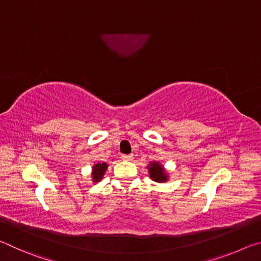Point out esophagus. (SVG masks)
<instances>
[{
	"label": "esophagus",
	"instance_id": "1",
	"mask_svg": "<svg viewBox=\"0 0 261 261\" xmlns=\"http://www.w3.org/2000/svg\"><path fill=\"white\" fill-rule=\"evenodd\" d=\"M122 159L125 161H131L132 159H134V155H132V154H123Z\"/></svg>",
	"mask_w": 261,
	"mask_h": 261
}]
</instances>
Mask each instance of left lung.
<instances>
[{
	"instance_id": "obj_1",
	"label": "left lung",
	"mask_w": 261,
	"mask_h": 261,
	"mask_svg": "<svg viewBox=\"0 0 261 261\" xmlns=\"http://www.w3.org/2000/svg\"><path fill=\"white\" fill-rule=\"evenodd\" d=\"M148 171H149V177L155 182H166L168 180V175L166 170L163 169V167L159 162H151L148 165Z\"/></svg>"
}]
</instances>
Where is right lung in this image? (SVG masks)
Listing matches in <instances>:
<instances>
[{
  "label": "right lung",
  "mask_w": 261,
  "mask_h": 261,
  "mask_svg": "<svg viewBox=\"0 0 261 261\" xmlns=\"http://www.w3.org/2000/svg\"><path fill=\"white\" fill-rule=\"evenodd\" d=\"M107 167L108 165L106 162L96 163V165L93 166V170H92V178H93V182H100V180L102 179Z\"/></svg>",
  "instance_id": "right-lung-1"
}]
</instances>
